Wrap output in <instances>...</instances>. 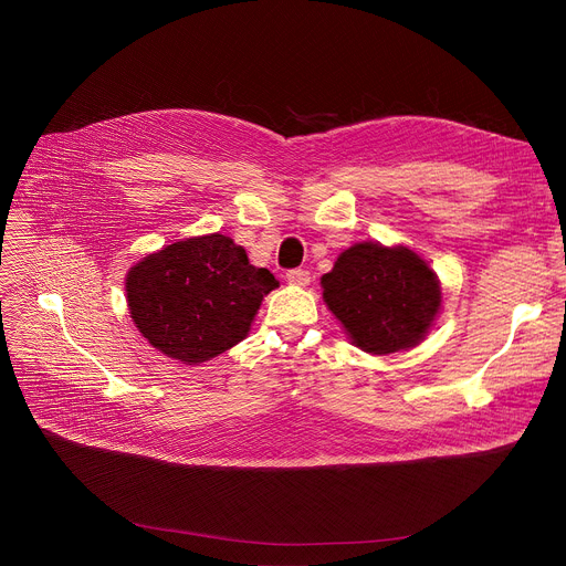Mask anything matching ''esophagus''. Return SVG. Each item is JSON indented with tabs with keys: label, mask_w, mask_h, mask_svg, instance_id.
Segmentation results:
<instances>
[{
	"label": "esophagus",
	"mask_w": 566,
	"mask_h": 566,
	"mask_svg": "<svg viewBox=\"0 0 566 566\" xmlns=\"http://www.w3.org/2000/svg\"><path fill=\"white\" fill-rule=\"evenodd\" d=\"M312 280L310 271H303V268H293V271L286 273V282L293 286H307Z\"/></svg>",
	"instance_id": "esophagus-1"
}]
</instances>
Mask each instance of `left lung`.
<instances>
[{
  "label": "left lung",
  "mask_w": 566,
  "mask_h": 566,
  "mask_svg": "<svg viewBox=\"0 0 566 566\" xmlns=\"http://www.w3.org/2000/svg\"><path fill=\"white\" fill-rule=\"evenodd\" d=\"M321 286L350 342L371 355L418 346L442 303L429 263L403 245L355 243L337 256Z\"/></svg>",
  "instance_id": "left-lung-1"
}]
</instances>
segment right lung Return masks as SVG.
Masks as SVG:
<instances>
[{
    "instance_id": "add662e5",
    "label": "right lung",
    "mask_w": 566,
    "mask_h": 566,
    "mask_svg": "<svg viewBox=\"0 0 566 566\" xmlns=\"http://www.w3.org/2000/svg\"><path fill=\"white\" fill-rule=\"evenodd\" d=\"M280 282L250 263L229 235L171 243L126 275L130 316L142 337L184 365H199L243 342L263 295Z\"/></svg>"
}]
</instances>
